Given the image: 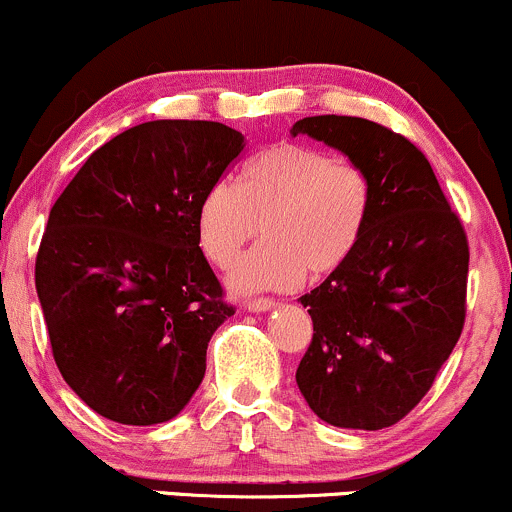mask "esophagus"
Instances as JSON below:
<instances>
[{"instance_id":"34e87169","label":"esophagus","mask_w":512,"mask_h":512,"mask_svg":"<svg viewBox=\"0 0 512 512\" xmlns=\"http://www.w3.org/2000/svg\"><path fill=\"white\" fill-rule=\"evenodd\" d=\"M245 309L252 311V314H262V311L274 309V301L272 299H252V301H247Z\"/></svg>"}]
</instances>
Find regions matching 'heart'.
<instances>
[{"label":"heart","instance_id":"obj_1","mask_svg":"<svg viewBox=\"0 0 512 512\" xmlns=\"http://www.w3.org/2000/svg\"><path fill=\"white\" fill-rule=\"evenodd\" d=\"M370 203L373 186L360 166L282 142L247 161L238 184L220 179L206 188L198 242L223 267L262 228L265 240L235 260L228 284L240 294L284 292L306 272L324 277L353 255Z\"/></svg>","mask_w":512,"mask_h":512}]
</instances>
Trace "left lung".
I'll return each instance as SVG.
<instances>
[{
  "label": "left lung",
  "mask_w": 512,
  "mask_h": 512,
  "mask_svg": "<svg viewBox=\"0 0 512 512\" xmlns=\"http://www.w3.org/2000/svg\"><path fill=\"white\" fill-rule=\"evenodd\" d=\"M289 134L338 149L373 186L353 255L299 299L314 338L297 385L326 424L392 427L427 395L461 336L466 233L410 139L346 115L304 117Z\"/></svg>",
  "instance_id": "8db88e82"
}]
</instances>
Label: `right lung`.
I'll list each match as a JSON object with an SVG mask.
<instances>
[{"label": "right lung", "mask_w": 512, "mask_h": 512, "mask_svg": "<svg viewBox=\"0 0 512 512\" xmlns=\"http://www.w3.org/2000/svg\"><path fill=\"white\" fill-rule=\"evenodd\" d=\"M242 149L220 122H142L53 203L36 294L63 380L100 417L169 422L201 385L208 341L235 309L198 247L196 211Z\"/></svg>", "instance_id": "obj_1"}]
</instances>
